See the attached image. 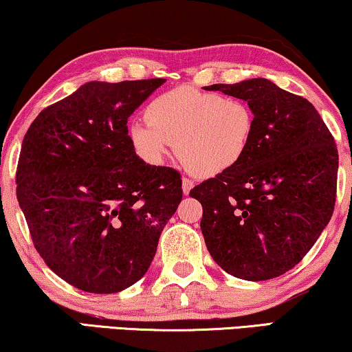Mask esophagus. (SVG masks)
I'll list each match as a JSON object with an SVG mask.
<instances>
[{"mask_svg": "<svg viewBox=\"0 0 352 352\" xmlns=\"http://www.w3.org/2000/svg\"><path fill=\"white\" fill-rule=\"evenodd\" d=\"M192 187H193V181L184 177V179H182V192H184V195H188V193H190Z\"/></svg>", "mask_w": 352, "mask_h": 352, "instance_id": "obj_1", "label": "esophagus"}]
</instances>
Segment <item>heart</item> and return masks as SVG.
<instances>
[{"instance_id": "1", "label": "heart", "mask_w": 352, "mask_h": 352, "mask_svg": "<svg viewBox=\"0 0 352 352\" xmlns=\"http://www.w3.org/2000/svg\"><path fill=\"white\" fill-rule=\"evenodd\" d=\"M146 119L126 129L135 154L159 166L179 149L188 170L203 176L222 175L241 164L256 126L252 109L243 100L186 85L155 96Z\"/></svg>"}]
</instances>
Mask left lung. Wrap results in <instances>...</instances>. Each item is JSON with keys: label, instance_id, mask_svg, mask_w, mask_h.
<instances>
[{"label": "left lung", "instance_id": "8db88e82", "mask_svg": "<svg viewBox=\"0 0 352 352\" xmlns=\"http://www.w3.org/2000/svg\"><path fill=\"white\" fill-rule=\"evenodd\" d=\"M205 90L246 101L256 120L241 164L190 190L203 206L208 251L235 278L281 276L307 256L332 217L338 173L333 136L308 100L268 79Z\"/></svg>", "mask_w": 352, "mask_h": 352}]
</instances>
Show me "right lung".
<instances>
[{
    "mask_svg": "<svg viewBox=\"0 0 352 352\" xmlns=\"http://www.w3.org/2000/svg\"><path fill=\"white\" fill-rule=\"evenodd\" d=\"M165 79L91 80L33 120L17 166V200L55 274L90 294L144 276L182 200L179 173L142 162L126 122Z\"/></svg>",
    "mask_w": 352,
    "mask_h": 352,
    "instance_id": "1",
    "label": "right lung"
}]
</instances>
